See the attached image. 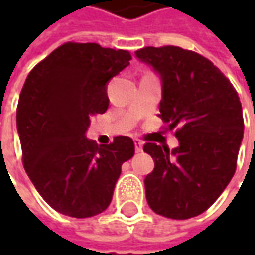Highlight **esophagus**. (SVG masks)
Masks as SVG:
<instances>
[{
    "instance_id": "1",
    "label": "esophagus",
    "mask_w": 255,
    "mask_h": 255,
    "mask_svg": "<svg viewBox=\"0 0 255 255\" xmlns=\"http://www.w3.org/2000/svg\"><path fill=\"white\" fill-rule=\"evenodd\" d=\"M134 146H136V153L142 152V149H143V142H142V140L136 139V140H134Z\"/></svg>"
}]
</instances>
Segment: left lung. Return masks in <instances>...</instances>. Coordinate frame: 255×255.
<instances>
[{
  "label": "left lung",
  "mask_w": 255,
  "mask_h": 255,
  "mask_svg": "<svg viewBox=\"0 0 255 255\" xmlns=\"http://www.w3.org/2000/svg\"><path fill=\"white\" fill-rule=\"evenodd\" d=\"M136 56L152 65L163 84L160 113L179 147L144 143L154 160L144 179L156 214L186 220L206 211L230 183L244 133L239 93L203 55L180 46H144Z\"/></svg>",
  "instance_id": "left-lung-1"
}]
</instances>
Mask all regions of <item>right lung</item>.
<instances>
[{
	"instance_id": "right-lung-1",
	"label": "right lung",
	"mask_w": 255,
	"mask_h": 255,
	"mask_svg": "<svg viewBox=\"0 0 255 255\" xmlns=\"http://www.w3.org/2000/svg\"><path fill=\"white\" fill-rule=\"evenodd\" d=\"M132 55L99 44L65 42L26 76L16 106L25 171L54 210L86 219L108 209L122 164L134 154L128 136L98 146L85 133L106 112V84Z\"/></svg>"
}]
</instances>
